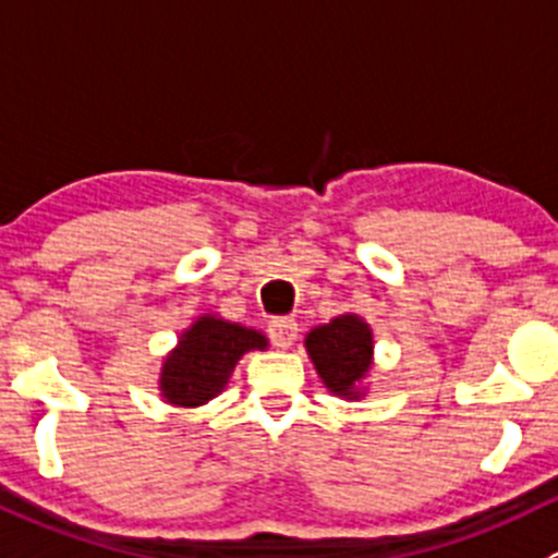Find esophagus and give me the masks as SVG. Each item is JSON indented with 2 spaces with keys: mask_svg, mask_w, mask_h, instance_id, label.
<instances>
[{
  "mask_svg": "<svg viewBox=\"0 0 558 558\" xmlns=\"http://www.w3.org/2000/svg\"><path fill=\"white\" fill-rule=\"evenodd\" d=\"M269 340L280 349H289L296 340V322L291 316H278L269 322Z\"/></svg>",
  "mask_w": 558,
  "mask_h": 558,
  "instance_id": "1",
  "label": "esophagus"
}]
</instances>
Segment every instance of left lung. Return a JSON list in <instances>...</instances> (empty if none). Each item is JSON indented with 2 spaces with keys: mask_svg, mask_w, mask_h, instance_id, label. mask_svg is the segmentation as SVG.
Segmentation results:
<instances>
[{
  "mask_svg": "<svg viewBox=\"0 0 558 558\" xmlns=\"http://www.w3.org/2000/svg\"><path fill=\"white\" fill-rule=\"evenodd\" d=\"M307 354L335 395L356 398V384L371 367V329L356 316H338L324 327L311 329L305 340Z\"/></svg>",
  "mask_w": 558,
  "mask_h": 558,
  "instance_id": "8db88e82",
  "label": "left lung"
}]
</instances>
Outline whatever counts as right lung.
<instances>
[{
	"label": "right lung",
	"instance_id": "add662e5",
	"mask_svg": "<svg viewBox=\"0 0 558 558\" xmlns=\"http://www.w3.org/2000/svg\"><path fill=\"white\" fill-rule=\"evenodd\" d=\"M251 349H267V338L256 329L202 316L171 351L160 376V389L169 403L202 405L229 381L240 356Z\"/></svg>",
	"mask_w": 558,
	"mask_h": 558
}]
</instances>
